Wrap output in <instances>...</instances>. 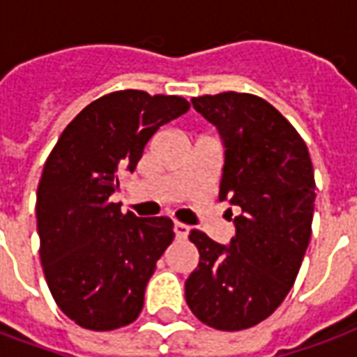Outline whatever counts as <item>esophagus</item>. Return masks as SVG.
<instances>
[{
    "mask_svg": "<svg viewBox=\"0 0 357 357\" xmlns=\"http://www.w3.org/2000/svg\"><path fill=\"white\" fill-rule=\"evenodd\" d=\"M174 233H176V237L178 239H187V235H189V227L185 224H181V222H176L174 224Z\"/></svg>",
    "mask_w": 357,
    "mask_h": 357,
    "instance_id": "1",
    "label": "esophagus"
}]
</instances>
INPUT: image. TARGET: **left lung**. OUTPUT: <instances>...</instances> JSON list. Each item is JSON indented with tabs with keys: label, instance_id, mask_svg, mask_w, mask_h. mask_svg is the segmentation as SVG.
<instances>
[{
	"label": "left lung",
	"instance_id": "obj_1",
	"mask_svg": "<svg viewBox=\"0 0 357 357\" xmlns=\"http://www.w3.org/2000/svg\"><path fill=\"white\" fill-rule=\"evenodd\" d=\"M191 102L224 139L220 201L241 214L229 247L191 229L201 258L187 306L212 329L243 331L273 314L296 281L312 237L314 166L294 126L262 97L224 91Z\"/></svg>",
	"mask_w": 357,
	"mask_h": 357
}]
</instances>
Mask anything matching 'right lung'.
<instances>
[{"label":"right lung","instance_id":"add662e5","mask_svg":"<svg viewBox=\"0 0 357 357\" xmlns=\"http://www.w3.org/2000/svg\"><path fill=\"white\" fill-rule=\"evenodd\" d=\"M187 110L179 95L112 91L74 116L45 160L36 197L43 275L61 312L84 329L114 331L139 317L174 224L124 214L110 195L158 128Z\"/></svg>","mask_w":357,"mask_h":357}]
</instances>
